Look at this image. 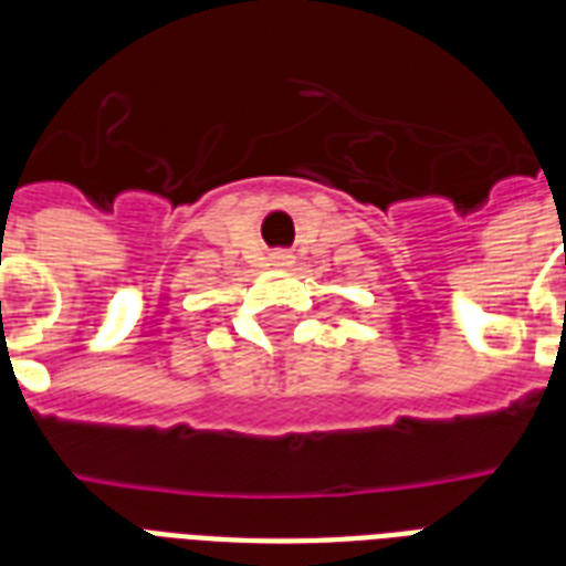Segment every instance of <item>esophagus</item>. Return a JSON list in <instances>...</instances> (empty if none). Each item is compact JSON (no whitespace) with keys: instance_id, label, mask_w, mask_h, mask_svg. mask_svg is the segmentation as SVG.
<instances>
[{"instance_id":"34e87169","label":"esophagus","mask_w":566,"mask_h":566,"mask_svg":"<svg viewBox=\"0 0 566 566\" xmlns=\"http://www.w3.org/2000/svg\"><path fill=\"white\" fill-rule=\"evenodd\" d=\"M273 264L275 266H287V264H293V261H291V255H287V252H275Z\"/></svg>"}]
</instances>
